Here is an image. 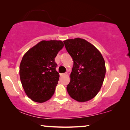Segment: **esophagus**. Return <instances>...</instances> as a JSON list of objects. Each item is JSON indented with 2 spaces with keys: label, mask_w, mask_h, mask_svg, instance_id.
I'll return each instance as SVG.
<instances>
[{
  "label": "esophagus",
  "mask_w": 130,
  "mask_h": 130,
  "mask_svg": "<svg viewBox=\"0 0 130 130\" xmlns=\"http://www.w3.org/2000/svg\"><path fill=\"white\" fill-rule=\"evenodd\" d=\"M67 75V73H60V76H61V77H62V76H65V75Z\"/></svg>",
  "instance_id": "1"
}]
</instances>
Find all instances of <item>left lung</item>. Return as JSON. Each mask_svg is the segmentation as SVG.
I'll use <instances>...</instances> for the list:
<instances>
[{
    "label": "left lung",
    "mask_w": 130,
    "mask_h": 130,
    "mask_svg": "<svg viewBox=\"0 0 130 130\" xmlns=\"http://www.w3.org/2000/svg\"><path fill=\"white\" fill-rule=\"evenodd\" d=\"M63 43L73 61L68 93L77 102H88L102 88L106 75L104 59L95 46L83 38L66 40Z\"/></svg>",
    "instance_id": "1"
}]
</instances>
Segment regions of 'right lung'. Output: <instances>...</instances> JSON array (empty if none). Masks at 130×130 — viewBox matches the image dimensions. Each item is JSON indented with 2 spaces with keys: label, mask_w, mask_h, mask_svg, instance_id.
Returning <instances> with one entry per match:
<instances>
[{
  "label": "right lung",
  "mask_w": 130,
  "mask_h": 130,
  "mask_svg": "<svg viewBox=\"0 0 130 130\" xmlns=\"http://www.w3.org/2000/svg\"><path fill=\"white\" fill-rule=\"evenodd\" d=\"M63 46L61 40H42L23 56L20 78L25 93L32 101L43 103L53 96L59 77L55 58Z\"/></svg>",
  "instance_id": "right-lung-1"
}]
</instances>
